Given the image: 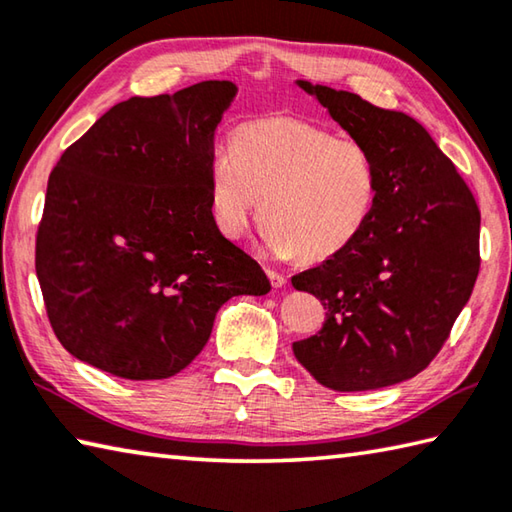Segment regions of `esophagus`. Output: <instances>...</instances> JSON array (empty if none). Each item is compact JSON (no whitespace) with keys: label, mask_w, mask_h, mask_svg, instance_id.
Listing matches in <instances>:
<instances>
[{"label":"esophagus","mask_w":512,"mask_h":512,"mask_svg":"<svg viewBox=\"0 0 512 512\" xmlns=\"http://www.w3.org/2000/svg\"><path fill=\"white\" fill-rule=\"evenodd\" d=\"M266 275H268V280H271L273 288H282L286 284V277L282 273L271 271V268H266Z\"/></svg>","instance_id":"esophagus-1"}]
</instances>
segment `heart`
Wrapping results in <instances>:
<instances>
[{"label":"heart","mask_w":512,"mask_h":512,"mask_svg":"<svg viewBox=\"0 0 512 512\" xmlns=\"http://www.w3.org/2000/svg\"><path fill=\"white\" fill-rule=\"evenodd\" d=\"M208 188L221 235L244 237L264 201L266 248L284 259L324 262L367 226L378 165L360 138L275 114L241 123L232 147L212 152Z\"/></svg>","instance_id":"obj_1"}]
</instances>
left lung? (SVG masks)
I'll return each mask as SVG.
<instances>
[{
	"instance_id": "obj_1",
	"label": "left lung",
	"mask_w": 512,
	"mask_h": 512,
	"mask_svg": "<svg viewBox=\"0 0 512 512\" xmlns=\"http://www.w3.org/2000/svg\"><path fill=\"white\" fill-rule=\"evenodd\" d=\"M297 85L374 154L378 199L342 253L293 275L297 291L313 293L327 309L322 329L293 342V353L336 392L403 383L441 351L475 288L477 201L414 118L349 91Z\"/></svg>"
}]
</instances>
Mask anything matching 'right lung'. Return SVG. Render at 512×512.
Instances as JSON below:
<instances>
[{"label": "right lung", "mask_w": 512, "mask_h": 512, "mask_svg": "<svg viewBox=\"0 0 512 512\" xmlns=\"http://www.w3.org/2000/svg\"><path fill=\"white\" fill-rule=\"evenodd\" d=\"M235 94L206 80L118 102L53 167L35 273L71 356L118 378H170L206 347L221 304L271 291L210 210L215 129Z\"/></svg>", "instance_id": "1"}]
</instances>
